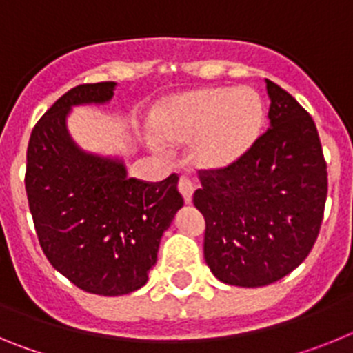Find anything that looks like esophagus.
Segmentation results:
<instances>
[{
	"mask_svg": "<svg viewBox=\"0 0 353 353\" xmlns=\"http://www.w3.org/2000/svg\"><path fill=\"white\" fill-rule=\"evenodd\" d=\"M179 189L182 192L183 199H185V203H191L192 201V192H194V183L192 180L187 176V174H182L179 180Z\"/></svg>",
	"mask_w": 353,
	"mask_h": 353,
	"instance_id": "1",
	"label": "esophagus"
}]
</instances>
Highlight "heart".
I'll return each instance as SVG.
<instances>
[{
  "label": "heart",
  "instance_id": "1",
  "mask_svg": "<svg viewBox=\"0 0 353 353\" xmlns=\"http://www.w3.org/2000/svg\"><path fill=\"white\" fill-rule=\"evenodd\" d=\"M261 97L251 88H207L174 97L155 117L162 143H194L196 164L223 170L248 154L263 129Z\"/></svg>",
  "mask_w": 353,
  "mask_h": 353
}]
</instances>
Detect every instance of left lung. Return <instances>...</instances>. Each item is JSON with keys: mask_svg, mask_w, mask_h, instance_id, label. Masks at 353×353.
Wrapping results in <instances>:
<instances>
[{"mask_svg": "<svg viewBox=\"0 0 353 353\" xmlns=\"http://www.w3.org/2000/svg\"><path fill=\"white\" fill-rule=\"evenodd\" d=\"M267 132L223 170H199L192 201L205 217V261L219 281L270 285L297 269L320 233L327 164L310 113L265 79Z\"/></svg>", "mask_w": 353, "mask_h": 353, "instance_id": "obj_1", "label": "left lung"}]
</instances>
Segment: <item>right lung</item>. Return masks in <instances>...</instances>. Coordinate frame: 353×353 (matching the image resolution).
Masks as SVG:
<instances>
[{
	"mask_svg": "<svg viewBox=\"0 0 353 353\" xmlns=\"http://www.w3.org/2000/svg\"><path fill=\"white\" fill-rule=\"evenodd\" d=\"M114 86L79 84L61 95L31 130L24 176L49 263L77 288L108 297L145 285L162 233L183 205L179 174L162 182L129 179L123 162L86 154L68 136L72 105L104 104Z\"/></svg>",
	"mask_w": 353,
	"mask_h": 353,
	"instance_id": "obj_1",
	"label": "right lung"
}]
</instances>
